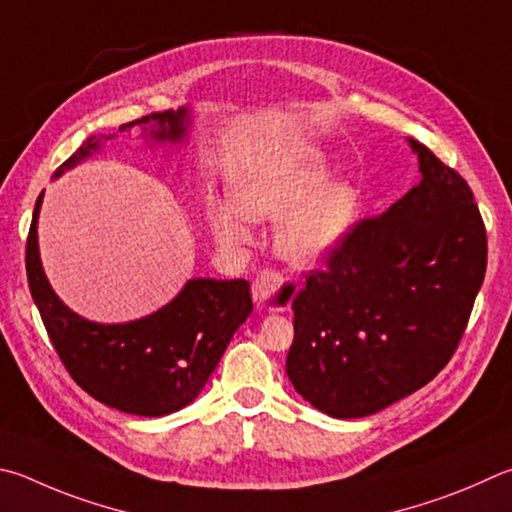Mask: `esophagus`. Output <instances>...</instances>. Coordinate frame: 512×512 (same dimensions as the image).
<instances>
[{
	"instance_id": "obj_1",
	"label": "esophagus",
	"mask_w": 512,
	"mask_h": 512,
	"mask_svg": "<svg viewBox=\"0 0 512 512\" xmlns=\"http://www.w3.org/2000/svg\"><path fill=\"white\" fill-rule=\"evenodd\" d=\"M295 295V284L284 282L273 271H264L253 284V300L259 309H284Z\"/></svg>"
}]
</instances>
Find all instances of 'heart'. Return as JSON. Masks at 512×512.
Here are the masks:
<instances>
[{
  "label": "heart",
  "mask_w": 512,
  "mask_h": 512,
  "mask_svg": "<svg viewBox=\"0 0 512 512\" xmlns=\"http://www.w3.org/2000/svg\"><path fill=\"white\" fill-rule=\"evenodd\" d=\"M313 147H288L255 161L232 183V199L210 208V228L226 246L250 241V221H277L275 250L284 262L313 268L336 253L360 215V192L331 181Z\"/></svg>",
  "instance_id": "heart-1"
}]
</instances>
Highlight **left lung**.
Returning a JSON list of instances; mask_svg holds the SVG:
<instances>
[{"label": "left lung", "mask_w": 512, "mask_h": 512, "mask_svg": "<svg viewBox=\"0 0 512 512\" xmlns=\"http://www.w3.org/2000/svg\"><path fill=\"white\" fill-rule=\"evenodd\" d=\"M421 179L353 228L293 297L286 374L333 418L385 410L448 365L488 264L468 183L414 138Z\"/></svg>", "instance_id": "1"}]
</instances>
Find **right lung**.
Segmentation results:
<instances>
[{
  "mask_svg": "<svg viewBox=\"0 0 512 512\" xmlns=\"http://www.w3.org/2000/svg\"><path fill=\"white\" fill-rule=\"evenodd\" d=\"M141 127L145 145L190 143L194 114L179 107L120 127ZM118 136V134H114ZM114 136H91L53 179L98 154ZM44 190L35 201L26 241V275L37 311L71 378L96 401L136 416H167L190 405L206 387L235 331L253 313L246 280L192 277L170 302L129 322H96L69 309L44 273L37 219Z\"/></svg>",
  "mask_w": 512,
  "mask_h": 512,
  "instance_id": "1",
  "label": "right lung"
}]
</instances>
